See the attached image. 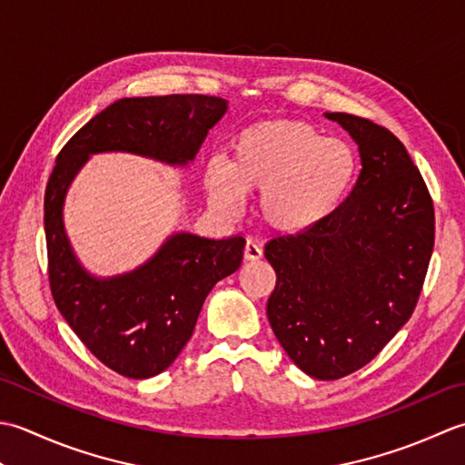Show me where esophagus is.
Listing matches in <instances>:
<instances>
[{"mask_svg":"<svg viewBox=\"0 0 465 465\" xmlns=\"http://www.w3.org/2000/svg\"><path fill=\"white\" fill-rule=\"evenodd\" d=\"M262 257V249L259 244H254V242H246L244 244V249H242V259L244 261H259Z\"/></svg>","mask_w":465,"mask_h":465,"instance_id":"esophagus-1","label":"esophagus"}]
</instances>
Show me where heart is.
Listing matches in <instances>:
<instances>
[{
  "label": "heart",
  "instance_id": "heart-1",
  "mask_svg": "<svg viewBox=\"0 0 465 465\" xmlns=\"http://www.w3.org/2000/svg\"><path fill=\"white\" fill-rule=\"evenodd\" d=\"M351 144L327 138L301 120H269L244 128L231 144L229 166L211 160L206 191L226 213L242 193H261L257 214L267 229L299 234L321 224L343 204L357 176Z\"/></svg>",
  "mask_w": 465,
  "mask_h": 465
}]
</instances>
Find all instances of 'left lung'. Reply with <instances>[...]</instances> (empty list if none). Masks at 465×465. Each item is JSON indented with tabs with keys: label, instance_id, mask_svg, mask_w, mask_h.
I'll use <instances>...</instances> for the list:
<instances>
[{
	"label": "left lung",
	"instance_id": "obj_1",
	"mask_svg": "<svg viewBox=\"0 0 465 465\" xmlns=\"http://www.w3.org/2000/svg\"><path fill=\"white\" fill-rule=\"evenodd\" d=\"M359 146L361 173L337 211L264 246L277 272L274 337L301 371L333 381L367 365L418 305L435 216L418 166L390 130L331 112Z\"/></svg>",
	"mask_w": 465,
	"mask_h": 465
}]
</instances>
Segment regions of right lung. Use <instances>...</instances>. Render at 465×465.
I'll list each match as a JSON object with an SVG mask.
<instances>
[{
	"label": "right lung",
	"instance_id": "1",
	"mask_svg": "<svg viewBox=\"0 0 465 465\" xmlns=\"http://www.w3.org/2000/svg\"><path fill=\"white\" fill-rule=\"evenodd\" d=\"M226 100L204 94L122 98L65 142L44 198L50 289L62 317L94 357L130 379L173 365L198 312L221 279L241 267L244 239L176 232L132 272L96 279L82 267L64 229V198L90 154L130 153L173 166L193 163Z\"/></svg>",
	"mask_w": 465,
	"mask_h": 465
}]
</instances>
